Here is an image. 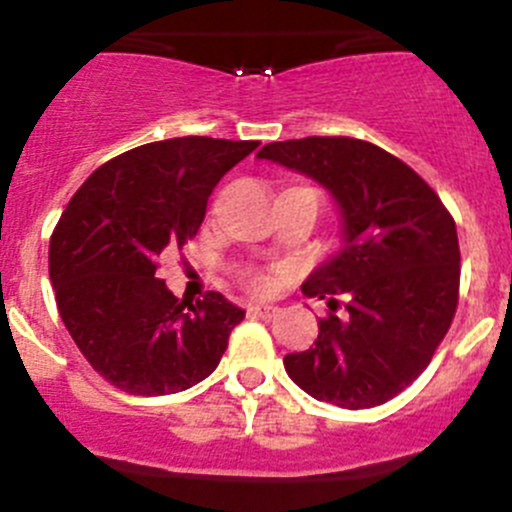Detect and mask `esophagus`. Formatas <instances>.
I'll use <instances>...</instances> for the list:
<instances>
[{
    "mask_svg": "<svg viewBox=\"0 0 512 512\" xmlns=\"http://www.w3.org/2000/svg\"><path fill=\"white\" fill-rule=\"evenodd\" d=\"M250 314L252 317H260V319H267V322H270V319H275L277 314H280V309H277L275 304H252Z\"/></svg>",
    "mask_w": 512,
    "mask_h": 512,
    "instance_id": "esophagus-1",
    "label": "esophagus"
}]
</instances>
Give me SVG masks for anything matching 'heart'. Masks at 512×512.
<instances>
[{"instance_id": "obj_1", "label": "heart", "mask_w": 512, "mask_h": 512, "mask_svg": "<svg viewBox=\"0 0 512 512\" xmlns=\"http://www.w3.org/2000/svg\"><path fill=\"white\" fill-rule=\"evenodd\" d=\"M245 282L252 292H267V289L272 287V277L267 275V272H260V270L250 272V275L245 277Z\"/></svg>"}]
</instances>
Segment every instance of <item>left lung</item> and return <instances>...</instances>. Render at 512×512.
<instances>
[{
    "label": "left lung",
    "mask_w": 512,
    "mask_h": 512,
    "mask_svg": "<svg viewBox=\"0 0 512 512\" xmlns=\"http://www.w3.org/2000/svg\"><path fill=\"white\" fill-rule=\"evenodd\" d=\"M257 158L322 183L344 220V247L302 285L307 297H329L332 312L307 352L285 356L289 379L342 409L386 404L431 364L456 314L461 250L451 213L414 168L359 138L267 143Z\"/></svg>",
    "instance_id": "8db88e82"
}]
</instances>
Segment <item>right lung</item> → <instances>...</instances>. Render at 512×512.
Returning <instances> with one entry per match:
<instances>
[{
    "instance_id": "right-lung-1",
    "label": "right lung",
    "mask_w": 512,
    "mask_h": 512,
    "mask_svg": "<svg viewBox=\"0 0 512 512\" xmlns=\"http://www.w3.org/2000/svg\"><path fill=\"white\" fill-rule=\"evenodd\" d=\"M257 146L208 136L146 143L96 168L61 213L49 242L56 307L116 389L175 394L223 359L245 312L220 292L178 299L158 277V260L198 235L213 188Z\"/></svg>"
}]
</instances>
